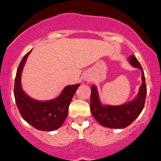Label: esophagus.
<instances>
[{
  "label": "esophagus",
  "mask_w": 161,
  "mask_h": 161,
  "mask_svg": "<svg viewBox=\"0 0 161 161\" xmlns=\"http://www.w3.org/2000/svg\"><path fill=\"white\" fill-rule=\"evenodd\" d=\"M85 80L86 81H90L91 80V78H90V77H88V76H86V77H85Z\"/></svg>",
  "instance_id": "34e87169"
}]
</instances>
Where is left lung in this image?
<instances>
[{
    "label": "left lung",
    "instance_id": "left-lung-1",
    "mask_svg": "<svg viewBox=\"0 0 161 161\" xmlns=\"http://www.w3.org/2000/svg\"><path fill=\"white\" fill-rule=\"evenodd\" d=\"M129 61L132 66L142 70V84L138 96L133 101L119 106H104L100 102L96 87L92 86L91 112L100 124L108 128L123 129L127 127L139 116L145 106L147 88L143 69L133 55L129 57Z\"/></svg>",
    "mask_w": 161,
    "mask_h": 161
}]
</instances>
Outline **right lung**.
<instances>
[{"instance_id": "add662e5", "label": "right lung", "mask_w": 161, "mask_h": 161, "mask_svg": "<svg viewBox=\"0 0 161 161\" xmlns=\"http://www.w3.org/2000/svg\"><path fill=\"white\" fill-rule=\"evenodd\" d=\"M31 51L22 59L15 78L14 97L22 117L34 128L42 131H53L60 128L65 121L68 109L79 84L66 86L56 99L38 101L29 97L22 89L21 73Z\"/></svg>"}]
</instances>
